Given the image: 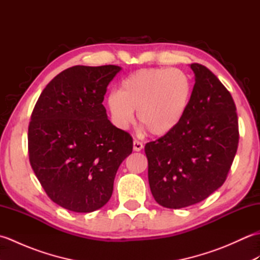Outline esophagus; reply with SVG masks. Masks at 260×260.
<instances>
[{
	"label": "esophagus",
	"mask_w": 260,
	"mask_h": 260,
	"mask_svg": "<svg viewBox=\"0 0 260 260\" xmlns=\"http://www.w3.org/2000/svg\"><path fill=\"white\" fill-rule=\"evenodd\" d=\"M142 148H143V143L140 142V141L135 140V141L133 142V150H134L135 152H140V151L142 150Z\"/></svg>",
	"instance_id": "34e87169"
}]
</instances>
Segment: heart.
<instances>
[{
    "mask_svg": "<svg viewBox=\"0 0 260 260\" xmlns=\"http://www.w3.org/2000/svg\"><path fill=\"white\" fill-rule=\"evenodd\" d=\"M193 92L192 80L184 71L170 68L141 69L121 81L106 104L116 127L125 129L137 118L152 135L172 132L184 118Z\"/></svg>",
    "mask_w": 260,
    "mask_h": 260,
    "instance_id": "heart-1",
    "label": "heart"
}]
</instances>
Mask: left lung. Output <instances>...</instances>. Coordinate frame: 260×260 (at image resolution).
<instances>
[{
    "instance_id": "8db88e82",
    "label": "left lung",
    "mask_w": 260,
    "mask_h": 260,
    "mask_svg": "<svg viewBox=\"0 0 260 260\" xmlns=\"http://www.w3.org/2000/svg\"><path fill=\"white\" fill-rule=\"evenodd\" d=\"M196 84L178 127L147 143L148 183L159 206L180 209L203 201L221 186L239 143L234 98L207 67L192 63Z\"/></svg>"
}]
</instances>
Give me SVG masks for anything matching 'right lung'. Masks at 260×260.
<instances>
[{
  "instance_id": "obj_1",
  "label": "right lung",
  "mask_w": 260,
  "mask_h": 260,
  "mask_svg": "<svg viewBox=\"0 0 260 260\" xmlns=\"http://www.w3.org/2000/svg\"><path fill=\"white\" fill-rule=\"evenodd\" d=\"M118 66H74L41 92L27 128L31 168L51 200L74 212H92L112 197L133 137L107 118L103 102Z\"/></svg>"
}]
</instances>
